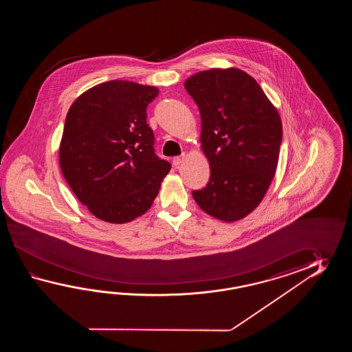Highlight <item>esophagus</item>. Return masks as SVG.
Instances as JSON below:
<instances>
[{"mask_svg": "<svg viewBox=\"0 0 352 352\" xmlns=\"http://www.w3.org/2000/svg\"><path fill=\"white\" fill-rule=\"evenodd\" d=\"M184 160H185V155H181V156H176V157L173 158V165L179 166L182 162H184Z\"/></svg>", "mask_w": 352, "mask_h": 352, "instance_id": "1", "label": "esophagus"}]
</instances>
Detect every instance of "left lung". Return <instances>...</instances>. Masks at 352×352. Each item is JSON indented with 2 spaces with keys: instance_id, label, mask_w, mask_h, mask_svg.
<instances>
[{
  "instance_id": "obj_1",
  "label": "left lung",
  "mask_w": 352,
  "mask_h": 352,
  "mask_svg": "<svg viewBox=\"0 0 352 352\" xmlns=\"http://www.w3.org/2000/svg\"><path fill=\"white\" fill-rule=\"evenodd\" d=\"M185 89L200 111V142L210 165L208 185L192 197L210 217L240 220L261 204L276 175L282 142L277 108L236 67L196 73Z\"/></svg>"
}]
</instances>
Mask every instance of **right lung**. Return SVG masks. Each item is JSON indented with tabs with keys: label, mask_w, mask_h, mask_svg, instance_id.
Returning <instances> with one entry per match:
<instances>
[{
	"label": "right lung",
	"mask_w": 352,
	"mask_h": 352,
	"mask_svg": "<svg viewBox=\"0 0 352 352\" xmlns=\"http://www.w3.org/2000/svg\"><path fill=\"white\" fill-rule=\"evenodd\" d=\"M156 87L128 80L102 82L70 107L59 150L61 173L94 217L124 224L156 199L171 164L156 156L147 105Z\"/></svg>",
	"instance_id": "1"
}]
</instances>
